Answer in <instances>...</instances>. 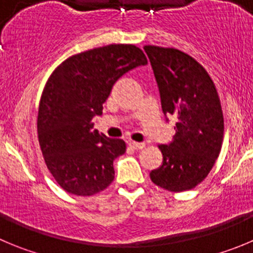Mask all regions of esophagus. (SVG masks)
<instances>
[{
	"mask_svg": "<svg viewBox=\"0 0 253 253\" xmlns=\"http://www.w3.org/2000/svg\"><path fill=\"white\" fill-rule=\"evenodd\" d=\"M129 147H132L133 150H141V148L145 147V143L142 142H134V141H129L128 142Z\"/></svg>",
	"mask_w": 253,
	"mask_h": 253,
	"instance_id": "obj_1",
	"label": "esophagus"
}]
</instances>
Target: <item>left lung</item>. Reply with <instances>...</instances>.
<instances>
[{"label":"left lung","instance_id":"8db88e82","mask_svg":"<svg viewBox=\"0 0 253 253\" xmlns=\"http://www.w3.org/2000/svg\"><path fill=\"white\" fill-rule=\"evenodd\" d=\"M161 97L164 115L177 122L173 138L160 145L164 160L150 177L155 185L182 192L205 180L218 157L223 141V113L207 71L176 48L145 46Z\"/></svg>","mask_w":253,"mask_h":253}]
</instances>
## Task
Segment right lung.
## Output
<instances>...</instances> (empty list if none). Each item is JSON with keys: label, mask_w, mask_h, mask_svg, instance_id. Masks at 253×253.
I'll use <instances>...</instances> for the list:
<instances>
[{"label": "right lung", "mask_w": 253, "mask_h": 253, "mask_svg": "<svg viewBox=\"0 0 253 253\" xmlns=\"http://www.w3.org/2000/svg\"><path fill=\"white\" fill-rule=\"evenodd\" d=\"M145 65L138 47L108 44L67 58L49 76L37 133L47 169L66 192L92 196L112 183L113 161L124 155L126 143L93 129L92 119L102 115L116 81Z\"/></svg>", "instance_id": "right-lung-1"}]
</instances>
